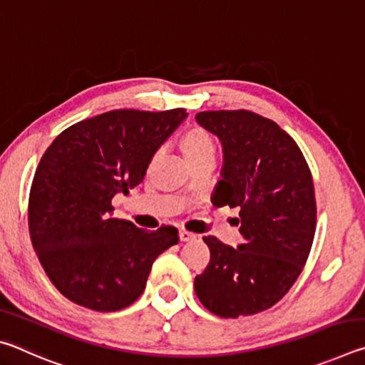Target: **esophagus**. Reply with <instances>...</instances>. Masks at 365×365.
Listing matches in <instances>:
<instances>
[{
  "label": "esophagus",
  "mask_w": 365,
  "mask_h": 365,
  "mask_svg": "<svg viewBox=\"0 0 365 365\" xmlns=\"http://www.w3.org/2000/svg\"><path fill=\"white\" fill-rule=\"evenodd\" d=\"M178 237H180V242H193V240L196 238V235L191 232H187V230H180L178 232Z\"/></svg>",
  "instance_id": "34e87169"
}]
</instances>
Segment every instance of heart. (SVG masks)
<instances>
[{
    "label": "heart",
    "instance_id": "obj_1",
    "mask_svg": "<svg viewBox=\"0 0 365 365\" xmlns=\"http://www.w3.org/2000/svg\"><path fill=\"white\" fill-rule=\"evenodd\" d=\"M183 151L187 154L188 160H195L200 158L215 154V143L211 135L202 128H193L183 138Z\"/></svg>",
    "mask_w": 365,
    "mask_h": 365
}]
</instances>
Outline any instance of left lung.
I'll use <instances>...</instances> for the list:
<instances>
[{"mask_svg":"<svg viewBox=\"0 0 365 365\" xmlns=\"http://www.w3.org/2000/svg\"><path fill=\"white\" fill-rule=\"evenodd\" d=\"M196 122L224 151L212 205L240 209L245 242L232 248L202 238L211 261L195 293L219 317L252 316L279 302L304 267L316 232L311 170L296 141L259 114L206 110Z\"/></svg>","mask_w":365,"mask_h":365,"instance_id":"8db88e82","label":"left lung"}]
</instances>
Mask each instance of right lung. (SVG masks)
<instances>
[{"label":"right lung","instance_id":"obj_1","mask_svg":"<svg viewBox=\"0 0 365 365\" xmlns=\"http://www.w3.org/2000/svg\"><path fill=\"white\" fill-rule=\"evenodd\" d=\"M185 109H119L58 135L36 168L29 230L49 280L67 299L100 312L130 306L160 252L178 243L175 227L143 230L114 219L110 201L143 182Z\"/></svg>","mask_w":365,"mask_h":365}]
</instances>
